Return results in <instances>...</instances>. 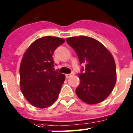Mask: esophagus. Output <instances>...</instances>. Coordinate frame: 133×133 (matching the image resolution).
Here are the masks:
<instances>
[{
    "instance_id": "esophagus-1",
    "label": "esophagus",
    "mask_w": 133,
    "mask_h": 133,
    "mask_svg": "<svg viewBox=\"0 0 133 133\" xmlns=\"http://www.w3.org/2000/svg\"><path fill=\"white\" fill-rule=\"evenodd\" d=\"M73 75H74V73H71V74H66V78H69V77H72Z\"/></svg>"
}]
</instances>
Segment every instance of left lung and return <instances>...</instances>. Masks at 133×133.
Wrapping results in <instances>:
<instances>
[{"instance_id":"8db88e82","label":"left lung","mask_w":133,"mask_h":133,"mask_svg":"<svg viewBox=\"0 0 133 133\" xmlns=\"http://www.w3.org/2000/svg\"><path fill=\"white\" fill-rule=\"evenodd\" d=\"M74 49L81 64L85 65L79 75L80 84L75 90L79 98L89 105L103 101L116 83V67L112 54L101 43L85 36L66 39Z\"/></svg>"}]
</instances>
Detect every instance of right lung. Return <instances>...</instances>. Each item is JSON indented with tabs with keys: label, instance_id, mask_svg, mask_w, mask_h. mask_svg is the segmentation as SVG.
Returning a JSON list of instances; mask_svg holds the SVG:
<instances>
[{
	"label": "right lung",
	"instance_id": "add662e5",
	"mask_svg": "<svg viewBox=\"0 0 133 133\" xmlns=\"http://www.w3.org/2000/svg\"><path fill=\"white\" fill-rule=\"evenodd\" d=\"M64 41L58 37H41L35 41L23 55L19 66L20 89L34 107L47 108L58 97L65 75L53 71L52 55Z\"/></svg>",
	"mask_w": 133,
	"mask_h": 133
}]
</instances>
